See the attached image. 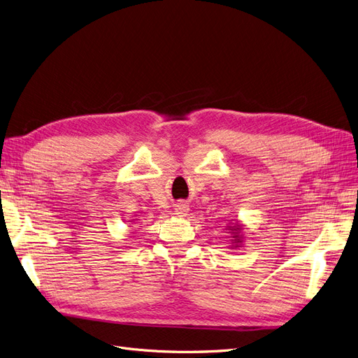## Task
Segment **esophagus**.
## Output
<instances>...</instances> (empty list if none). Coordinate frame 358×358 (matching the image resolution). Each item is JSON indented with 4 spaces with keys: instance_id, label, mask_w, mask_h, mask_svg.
Here are the masks:
<instances>
[{
    "instance_id": "obj_1",
    "label": "esophagus",
    "mask_w": 358,
    "mask_h": 358,
    "mask_svg": "<svg viewBox=\"0 0 358 358\" xmlns=\"http://www.w3.org/2000/svg\"><path fill=\"white\" fill-rule=\"evenodd\" d=\"M176 212H177V215L184 216L185 213L189 212V206H187V203H184V201H180V203H178V205H177V208H176Z\"/></svg>"
}]
</instances>
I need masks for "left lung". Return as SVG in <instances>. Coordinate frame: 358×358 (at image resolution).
<instances>
[{
    "label": "left lung",
    "instance_id": "left-lung-1",
    "mask_svg": "<svg viewBox=\"0 0 358 358\" xmlns=\"http://www.w3.org/2000/svg\"><path fill=\"white\" fill-rule=\"evenodd\" d=\"M228 229L231 232V237H232V247H240L243 243V225L236 222V224H231L228 225Z\"/></svg>",
    "mask_w": 358,
    "mask_h": 358
}]
</instances>
